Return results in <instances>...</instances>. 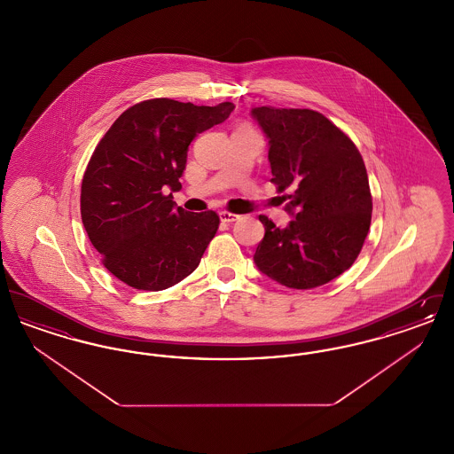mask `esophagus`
Listing matches in <instances>:
<instances>
[{
	"label": "esophagus",
	"instance_id": "1",
	"mask_svg": "<svg viewBox=\"0 0 454 454\" xmlns=\"http://www.w3.org/2000/svg\"><path fill=\"white\" fill-rule=\"evenodd\" d=\"M219 219L223 221V223H233V221H238L239 219V216L238 215H233V213H228V211H221L219 213Z\"/></svg>",
	"mask_w": 454,
	"mask_h": 454
}]
</instances>
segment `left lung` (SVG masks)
Wrapping results in <instances>:
<instances>
[{"mask_svg": "<svg viewBox=\"0 0 454 454\" xmlns=\"http://www.w3.org/2000/svg\"><path fill=\"white\" fill-rule=\"evenodd\" d=\"M269 139L272 184L287 192L291 221L269 217L254 262L260 272L293 289H311L339 278L357 259L371 224L372 199L356 145L320 112L252 108Z\"/></svg>", "mask_w": 454, "mask_h": 454, "instance_id": "obj_1", "label": "left lung"}]
</instances>
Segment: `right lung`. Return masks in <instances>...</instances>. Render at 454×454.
Returning a JSON list of instances; mask_svg holds the SVG:
<instances>
[{
    "label": "right lung",
    "mask_w": 454,
    "mask_h": 454,
    "mask_svg": "<svg viewBox=\"0 0 454 454\" xmlns=\"http://www.w3.org/2000/svg\"><path fill=\"white\" fill-rule=\"evenodd\" d=\"M235 106L153 98L128 108L106 132L82 182V221L110 274L134 289L161 291L192 274L215 238V211L173 202L195 136Z\"/></svg>",
    "instance_id": "1"
}]
</instances>
